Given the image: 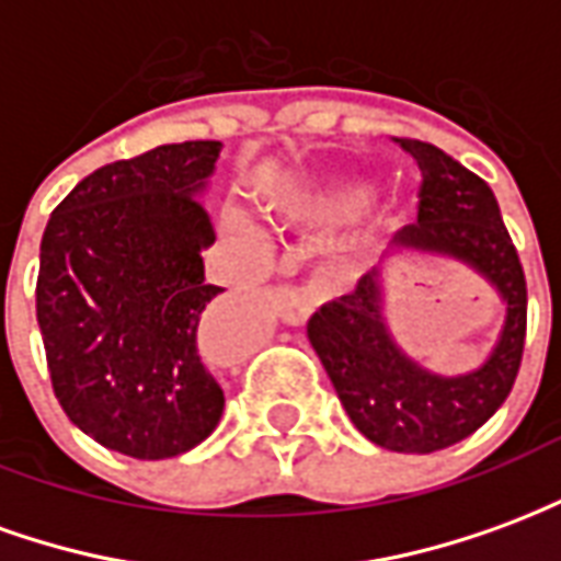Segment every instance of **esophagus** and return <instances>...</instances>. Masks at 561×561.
<instances>
[{
	"instance_id": "obj_1",
	"label": "esophagus",
	"mask_w": 561,
	"mask_h": 561,
	"mask_svg": "<svg viewBox=\"0 0 561 561\" xmlns=\"http://www.w3.org/2000/svg\"><path fill=\"white\" fill-rule=\"evenodd\" d=\"M273 306L288 328H304L306 318L312 316V300L304 291H294V288H282V291L273 294Z\"/></svg>"
}]
</instances>
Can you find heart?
<instances>
[{
  "instance_id": "heart-1",
  "label": "heart",
  "mask_w": 561,
  "mask_h": 561,
  "mask_svg": "<svg viewBox=\"0 0 561 561\" xmlns=\"http://www.w3.org/2000/svg\"><path fill=\"white\" fill-rule=\"evenodd\" d=\"M360 201H364V192H360V188H345V192H336V195L309 201L306 216L316 221L340 219V216H348L352 209L360 207ZM357 273H360V261H357V257H340V261L330 267L328 279L333 282V285H348V282L357 279Z\"/></svg>"
}]
</instances>
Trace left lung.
<instances>
[{
    "label": "left lung",
    "instance_id": "1",
    "mask_svg": "<svg viewBox=\"0 0 561 561\" xmlns=\"http://www.w3.org/2000/svg\"><path fill=\"white\" fill-rule=\"evenodd\" d=\"M421 168V213L390 240L378 267L352 294L321 306L306 336L336 388L342 409L373 445L433 454L469 438L514 388L526 342V276L493 188L433 144L400 140ZM454 260L503 300V328L484 360L445 377L401 348L387 321L385 260Z\"/></svg>",
    "mask_w": 561,
    "mask_h": 561
}]
</instances>
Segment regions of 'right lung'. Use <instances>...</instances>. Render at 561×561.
<instances>
[{
	"instance_id": "right-lung-1",
	"label": "right lung",
	"mask_w": 561,
	"mask_h": 561,
	"mask_svg": "<svg viewBox=\"0 0 561 561\" xmlns=\"http://www.w3.org/2000/svg\"><path fill=\"white\" fill-rule=\"evenodd\" d=\"M219 140L164 144L80 180L42 237L35 309L54 393L92 442L180 457L219 426L204 360L207 192Z\"/></svg>"
}]
</instances>
